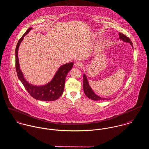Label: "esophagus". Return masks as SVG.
Listing matches in <instances>:
<instances>
[{
	"label": "esophagus",
	"instance_id": "1",
	"mask_svg": "<svg viewBox=\"0 0 149 149\" xmlns=\"http://www.w3.org/2000/svg\"><path fill=\"white\" fill-rule=\"evenodd\" d=\"M74 65L76 67H77V68H81L83 67V64L82 63H80V62H77V63H76L74 64Z\"/></svg>",
	"mask_w": 149,
	"mask_h": 149
}]
</instances>
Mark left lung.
<instances>
[{
    "instance_id": "obj_1",
    "label": "left lung",
    "mask_w": 149,
    "mask_h": 149,
    "mask_svg": "<svg viewBox=\"0 0 149 149\" xmlns=\"http://www.w3.org/2000/svg\"><path fill=\"white\" fill-rule=\"evenodd\" d=\"M119 36L120 40H122L123 42L130 43L131 44V46L133 47L132 42L131 41L130 38L127 36H126L124 34L120 33H119ZM83 89H84V92L85 95L90 99H92V100H95V101H100V100H104L109 99H105L103 97H101L95 93V92L93 91V90L92 89V88H91L90 85L89 84V83H88V81L87 80V77H86L85 74H84V75H83Z\"/></svg>"
}]
</instances>
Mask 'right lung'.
<instances>
[{
    "label": "right lung",
    "mask_w": 149,
    "mask_h": 149,
    "mask_svg": "<svg viewBox=\"0 0 149 149\" xmlns=\"http://www.w3.org/2000/svg\"><path fill=\"white\" fill-rule=\"evenodd\" d=\"M32 29L29 28L22 36L17 45L15 49V67L18 77L28 93L36 100L41 101H53L58 99L63 93L65 78L68 73L72 69L73 63H69L61 65L52 80L47 84L41 86L33 85L29 83L23 77L20 69L18 59V49L24 37Z\"/></svg>",
    "instance_id": "add662e5"
}]
</instances>
